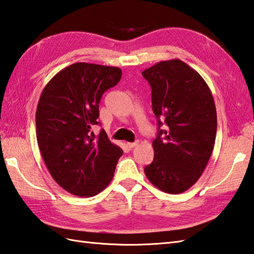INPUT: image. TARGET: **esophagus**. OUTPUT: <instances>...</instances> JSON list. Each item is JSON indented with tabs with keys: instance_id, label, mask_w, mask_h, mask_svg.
<instances>
[{
	"instance_id": "esophagus-1",
	"label": "esophagus",
	"mask_w": 254,
	"mask_h": 254,
	"mask_svg": "<svg viewBox=\"0 0 254 254\" xmlns=\"http://www.w3.org/2000/svg\"><path fill=\"white\" fill-rule=\"evenodd\" d=\"M137 144H138L137 141H134V143H127V147L128 149H132V148H134L135 146H137Z\"/></svg>"
}]
</instances>
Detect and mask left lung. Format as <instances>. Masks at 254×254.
Here are the masks:
<instances>
[{"label": "left lung", "instance_id": "1", "mask_svg": "<svg viewBox=\"0 0 254 254\" xmlns=\"http://www.w3.org/2000/svg\"><path fill=\"white\" fill-rule=\"evenodd\" d=\"M141 74L151 87L158 120L154 160L145 167V174L160 190L181 193L199 180L213 150L214 99L202 76L180 60L157 63Z\"/></svg>", "mask_w": 254, "mask_h": 254}]
</instances>
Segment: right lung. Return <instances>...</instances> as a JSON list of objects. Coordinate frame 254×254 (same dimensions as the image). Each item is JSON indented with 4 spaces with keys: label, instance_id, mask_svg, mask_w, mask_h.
<instances>
[{
    "label": "right lung",
    "instance_id": "add662e5",
    "mask_svg": "<svg viewBox=\"0 0 254 254\" xmlns=\"http://www.w3.org/2000/svg\"><path fill=\"white\" fill-rule=\"evenodd\" d=\"M118 67L75 63L53 76L41 94L35 126L38 145L52 178L64 190L92 197L114 178L123 151L111 143L99 125L103 94L119 83Z\"/></svg>",
    "mask_w": 254,
    "mask_h": 254
}]
</instances>
